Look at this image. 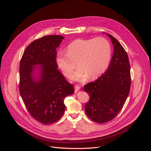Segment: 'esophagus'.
<instances>
[{
    "mask_svg": "<svg viewBox=\"0 0 151 151\" xmlns=\"http://www.w3.org/2000/svg\"><path fill=\"white\" fill-rule=\"evenodd\" d=\"M80 88H81V87L80 86L75 85V92H78V91L80 89Z\"/></svg>",
    "mask_w": 151,
    "mask_h": 151,
    "instance_id": "1",
    "label": "esophagus"
}]
</instances>
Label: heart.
I'll use <instances>...</instances> for the list:
<instances>
[{
	"mask_svg": "<svg viewBox=\"0 0 151 151\" xmlns=\"http://www.w3.org/2000/svg\"><path fill=\"white\" fill-rule=\"evenodd\" d=\"M111 57V46L104 37L94 39H77L67 47V52L59 51L55 62L58 68L67 77L84 81L87 76L95 79L100 76L107 68Z\"/></svg>",
	"mask_w": 151,
	"mask_h": 151,
	"instance_id": "obj_1",
	"label": "heart"
}]
</instances>
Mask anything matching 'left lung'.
<instances>
[{
  "instance_id": "left-lung-1",
  "label": "left lung",
  "mask_w": 151,
  "mask_h": 151,
  "mask_svg": "<svg viewBox=\"0 0 151 151\" xmlns=\"http://www.w3.org/2000/svg\"><path fill=\"white\" fill-rule=\"evenodd\" d=\"M106 35L114 45L108 68L97 80L84 86V91L90 96L85 112L92 121L100 124L111 121L121 111L131 84L128 55L114 37Z\"/></svg>"
}]
</instances>
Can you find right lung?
Wrapping results in <instances>:
<instances>
[{
    "instance_id": "add662e5",
    "label": "right lung",
    "mask_w": 151,
    "mask_h": 151,
    "mask_svg": "<svg viewBox=\"0 0 151 151\" xmlns=\"http://www.w3.org/2000/svg\"><path fill=\"white\" fill-rule=\"evenodd\" d=\"M63 38L52 35L35 40L20 62L19 87L24 104L36 121L46 125L62 117L65 109L64 99L75 92L73 85L66 81L55 62L56 48Z\"/></svg>"
}]
</instances>
